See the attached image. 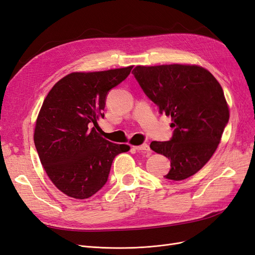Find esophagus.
Returning a JSON list of instances; mask_svg holds the SVG:
<instances>
[{
	"label": "esophagus",
	"instance_id": "esophagus-1",
	"mask_svg": "<svg viewBox=\"0 0 255 255\" xmlns=\"http://www.w3.org/2000/svg\"><path fill=\"white\" fill-rule=\"evenodd\" d=\"M133 148L137 151H143V152H149L150 151V146L148 143H143L140 145H133Z\"/></svg>",
	"mask_w": 255,
	"mask_h": 255
}]
</instances>
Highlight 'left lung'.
Masks as SVG:
<instances>
[{"label":"left lung","mask_w":255,"mask_h":255,"mask_svg":"<svg viewBox=\"0 0 255 255\" xmlns=\"http://www.w3.org/2000/svg\"><path fill=\"white\" fill-rule=\"evenodd\" d=\"M132 73L159 114L171 117V139L150 144L170 159L165 177L182 181L194 175L213 156L230 118L219 82L197 65L137 66Z\"/></svg>","instance_id":"obj_1"}]
</instances>
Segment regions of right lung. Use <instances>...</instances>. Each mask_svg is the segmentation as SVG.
<instances>
[{"label":"right lung","instance_id":"add662e5","mask_svg":"<svg viewBox=\"0 0 255 255\" xmlns=\"http://www.w3.org/2000/svg\"><path fill=\"white\" fill-rule=\"evenodd\" d=\"M132 68L72 72L45 97L34 142L44 171L65 195L79 200L94 196L107 182L115 156L129 150V145L100 135L98 120L104 118L109 91L125 81Z\"/></svg>","mask_w":255,"mask_h":255}]
</instances>
